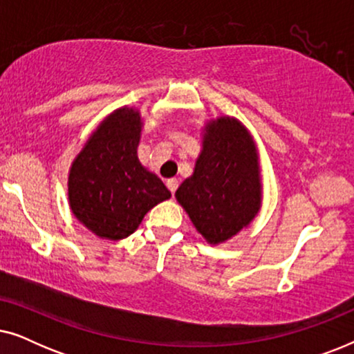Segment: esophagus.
Instances as JSON below:
<instances>
[{"instance_id":"34e87169","label":"esophagus","mask_w":354,"mask_h":354,"mask_svg":"<svg viewBox=\"0 0 354 354\" xmlns=\"http://www.w3.org/2000/svg\"><path fill=\"white\" fill-rule=\"evenodd\" d=\"M166 185H167L169 190H171V193H176L177 187H178V180H177V178H169Z\"/></svg>"}]
</instances>
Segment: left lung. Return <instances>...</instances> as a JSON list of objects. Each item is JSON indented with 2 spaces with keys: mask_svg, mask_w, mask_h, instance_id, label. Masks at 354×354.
I'll use <instances>...</instances> for the list:
<instances>
[{
  "mask_svg": "<svg viewBox=\"0 0 354 354\" xmlns=\"http://www.w3.org/2000/svg\"><path fill=\"white\" fill-rule=\"evenodd\" d=\"M259 158L240 120H209L193 176L177 188L180 203L207 243L217 245L250 225L261 207Z\"/></svg>",
  "mask_w": 354,
  "mask_h": 354,
  "instance_id": "8db88e82",
  "label": "left lung"
}]
</instances>
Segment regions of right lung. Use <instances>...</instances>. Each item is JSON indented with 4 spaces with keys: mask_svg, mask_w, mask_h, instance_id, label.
Here are the masks:
<instances>
[{
    "mask_svg": "<svg viewBox=\"0 0 354 354\" xmlns=\"http://www.w3.org/2000/svg\"><path fill=\"white\" fill-rule=\"evenodd\" d=\"M142 115L120 108L101 122L72 162L67 180L74 216L100 239L122 240L147 212L171 198L161 178L137 156Z\"/></svg>",
    "mask_w": 354,
    "mask_h": 354,
    "instance_id": "1",
    "label": "right lung"
}]
</instances>
